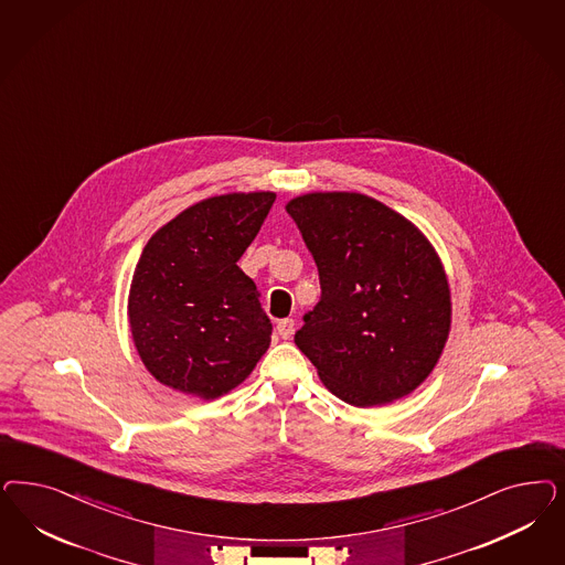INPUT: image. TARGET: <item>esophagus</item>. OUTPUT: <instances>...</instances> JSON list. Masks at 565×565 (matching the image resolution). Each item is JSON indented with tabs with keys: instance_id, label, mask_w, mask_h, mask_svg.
Listing matches in <instances>:
<instances>
[{
	"instance_id": "34e87169",
	"label": "esophagus",
	"mask_w": 565,
	"mask_h": 565,
	"mask_svg": "<svg viewBox=\"0 0 565 565\" xmlns=\"http://www.w3.org/2000/svg\"><path fill=\"white\" fill-rule=\"evenodd\" d=\"M276 330H278V337H280V339H291L292 330H295V322H292L291 318L280 320V322L276 324Z\"/></svg>"
}]
</instances>
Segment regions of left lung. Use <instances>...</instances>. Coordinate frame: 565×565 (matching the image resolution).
<instances>
[{"label":"left lung","instance_id":"8db88e82","mask_svg":"<svg viewBox=\"0 0 565 565\" xmlns=\"http://www.w3.org/2000/svg\"><path fill=\"white\" fill-rule=\"evenodd\" d=\"M287 212L322 287L295 345L349 405H386L414 393L451 330V289L433 243L383 201L353 191L306 193Z\"/></svg>","mask_w":565,"mask_h":565}]
</instances>
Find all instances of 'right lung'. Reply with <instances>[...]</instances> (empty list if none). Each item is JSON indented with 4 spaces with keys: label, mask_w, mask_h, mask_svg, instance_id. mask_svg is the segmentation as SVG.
<instances>
[{
    "label": "right lung",
    "mask_w": 565,
    "mask_h": 565,
    "mask_svg": "<svg viewBox=\"0 0 565 565\" xmlns=\"http://www.w3.org/2000/svg\"><path fill=\"white\" fill-rule=\"evenodd\" d=\"M276 193L198 201L158 228L128 291V324L158 383L203 401L243 383L270 347L273 324L237 266Z\"/></svg>",
    "instance_id": "1"
}]
</instances>
